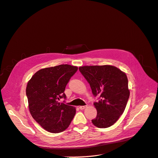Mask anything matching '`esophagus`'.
I'll use <instances>...</instances> for the list:
<instances>
[{
    "label": "esophagus",
    "mask_w": 158,
    "mask_h": 158,
    "mask_svg": "<svg viewBox=\"0 0 158 158\" xmlns=\"http://www.w3.org/2000/svg\"><path fill=\"white\" fill-rule=\"evenodd\" d=\"M86 106H79V109H81V110H83V109L86 108Z\"/></svg>",
    "instance_id": "obj_1"
}]
</instances>
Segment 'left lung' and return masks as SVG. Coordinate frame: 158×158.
<instances>
[{"instance_id":"1","label":"left lung","mask_w":158,"mask_h":158,"mask_svg":"<svg viewBox=\"0 0 158 158\" xmlns=\"http://www.w3.org/2000/svg\"><path fill=\"white\" fill-rule=\"evenodd\" d=\"M79 70L93 95L99 96V100L94 103L98 114L92 123L101 128L113 125L124 112L130 96L126 73L111 65L84 66Z\"/></svg>"}]
</instances>
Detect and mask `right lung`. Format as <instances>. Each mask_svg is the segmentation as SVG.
I'll return each mask as SVG.
<instances>
[{"label": "right lung", "instance_id": "1", "mask_svg": "<svg viewBox=\"0 0 158 158\" xmlns=\"http://www.w3.org/2000/svg\"><path fill=\"white\" fill-rule=\"evenodd\" d=\"M77 66L60 64L37 71L28 81L26 95L30 112L39 124L51 133H59L69 127L75 108L60 103L66 99L64 90Z\"/></svg>", "mask_w": 158, "mask_h": 158}]
</instances>
